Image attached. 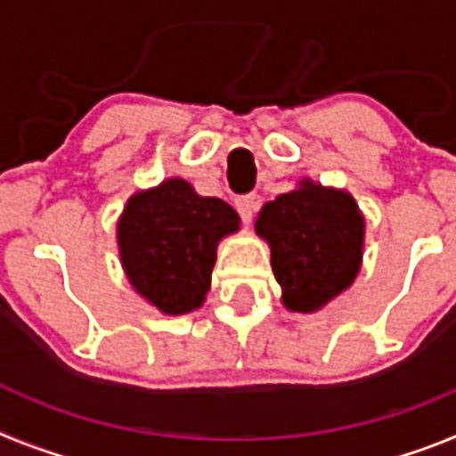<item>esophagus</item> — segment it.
<instances>
[{
  "label": "esophagus",
  "instance_id": "obj_1",
  "mask_svg": "<svg viewBox=\"0 0 456 456\" xmlns=\"http://www.w3.org/2000/svg\"><path fill=\"white\" fill-rule=\"evenodd\" d=\"M235 205L240 209V216L244 219V224H248L253 219V215H256V209L260 208V200H257L256 193H247V196H240L235 200Z\"/></svg>",
  "mask_w": 456,
  "mask_h": 456
}]
</instances>
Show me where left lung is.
<instances>
[{
	"label": "left lung",
	"instance_id": "8db88e82",
	"mask_svg": "<svg viewBox=\"0 0 456 456\" xmlns=\"http://www.w3.org/2000/svg\"><path fill=\"white\" fill-rule=\"evenodd\" d=\"M257 237L272 251L281 301L292 313H317L352 288L365 247V216L345 189L301 178L263 205Z\"/></svg>",
	"mask_w": 456,
	"mask_h": 456
}]
</instances>
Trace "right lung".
Returning a JSON list of instances; mask_svg holds the SVG:
<instances>
[{
    "instance_id": "add662e5",
    "label": "right lung",
    "mask_w": 456,
    "mask_h": 456,
    "mask_svg": "<svg viewBox=\"0 0 456 456\" xmlns=\"http://www.w3.org/2000/svg\"><path fill=\"white\" fill-rule=\"evenodd\" d=\"M240 231L231 205L167 178L127 199L116 224L123 272L141 299L162 315H187L205 304L216 247Z\"/></svg>"
}]
</instances>
